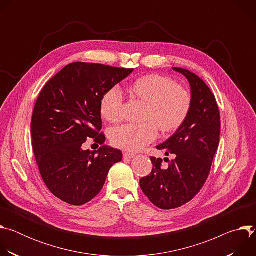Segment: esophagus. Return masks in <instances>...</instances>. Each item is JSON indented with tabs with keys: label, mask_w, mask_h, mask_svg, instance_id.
<instances>
[{
	"label": "esophagus",
	"mask_w": 256,
	"mask_h": 256,
	"mask_svg": "<svg viewBox=\"0 0 256 256\" xmlns=\"http://www.w3.org/2000/svg\"><path fill=\"white\" fill-rule=\"evenodd\" d=\"M136 155L134 154V153H130V152H124V158H126V159H132V158H134Z\"/></svg>",
	"instance_id": "obj_1"
}]
</instances>
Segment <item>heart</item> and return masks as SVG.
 <instances>
[{
    "instance_id": "obj_1",
    "label": "heart",
    "mask_w": 256,
    "mask_h": 256,
    "mask_svg": "<svg viewBox=\"0 0 256 256\" xmlns=\"http://www.w3.org/2000/svg\"><path fill=\"white\" fill-rule=\"evenodd\" d=\"M126 92L132 100L144 104V122L136 126L126 124L112 130V142L124 151L142 150L156 138L157 130L162 134L176 132L186 122L192 108L190 92L170 78L158 74L136 78L128 85ZM122 108L124 99L118 89H109L102 95L99 112L108 122H120Z\"/></svg>"
}]
</instances>
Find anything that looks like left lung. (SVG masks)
Instances as JSON below:
<instances>
[{"mask_svg":"<svg viewBox=\"0 0 256 256\" xmlns=\"http://www.w3.org/2000/svg\"><path fill=\"white\" fill-rule=\"evenodd\" d=\"M190 81L192 108L177 132L157 146L166 156L173 155L167 168L161 158L151 157L150 175L140 180V186L150 202L162 210H172L190 202L202 188L220 142V112L208 85L194 72L173 68ZM165 160H168L166 158Z\"/></svg>","mask_w":256,"mask_h":256,"instance_id":"8db88e82","label":"left lung"}]
</instances>
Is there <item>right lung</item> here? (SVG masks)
Instances as JSON below:
<instances>
[{
	"label": "right lung",
	"mask_w": 256,
	"mask_h": 256,
	"mask_svg": "<svg viewBox=\"0 0 256 256\" xmlns=\"http://www.w3.org/2000/svg\"><path fill=\"white\" fill-rule=\"evenodd\" d=\"M132 68L72 62L42 88L31 120L32 147L40 175L60 200L82 206L102 190L122 151L102 147L84 151L87 138L105 142L99 103L102 95L126 78Z\"/></svg>",
	"instance_id": "obj_1"
}]
</instances>
